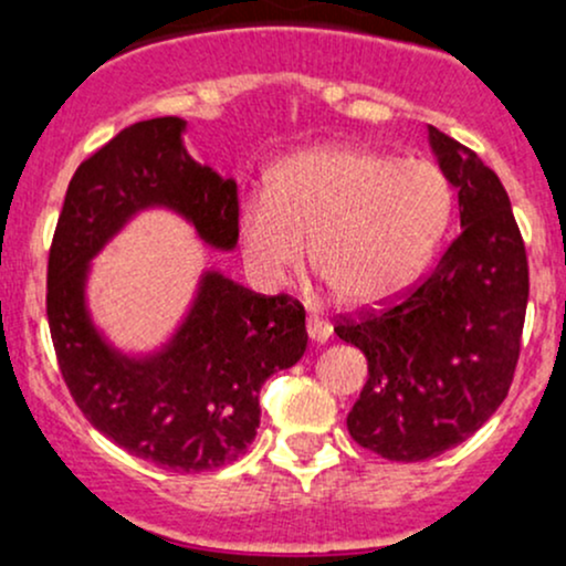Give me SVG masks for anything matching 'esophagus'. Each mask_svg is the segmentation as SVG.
<instances>
[{
  "instance_id": "obj_1",
  "label": "esophagus",
  "mask_w": 566,
  "mask_h": 566,
  "mask_svg": "<svg viewBox=\"0 0 566 566\" xmlns=\"http://www.w3.org/2000/svg\"><path fill=\"white\" fill-rule=\"evenodd\" d=\"M306 331H308V338L314 340V344H325L327 338H331V325H327L325 319H319L316 314H308L306 319Z\"/></svg>"
}]
</instances>
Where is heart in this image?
<instances>
[{"label":"heart","mask_w":566,"mask_h":566,"mask_svg":"<svg viewBox=\"0 0 566 566\" xmlns=\"http://www.w3.org/2000/svg\"><path fill=\"white\" fill-rule=\"evenodd\" d=\"M454 188L430 160L319 145L279 160L235 233L247 271L279 287L306 260L344 306H376L424 271L449 231Z\"/></svg>","instance_id":"obj_1"}]
</instances>
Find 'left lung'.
<instances>
[{
	"mask_svg": "<svg viewBox=\"0 0 566 566\" xmlns=\"http://www.w3.org/2000/svg\"><path fill=\"white\" fill-rule=\"evenodd\" d=\"M430 145L457 188L462 233L400 301L335 322L368 357L346 427L392 462L432 459L486 424L511 389L530 301L524 239L500 177L432 126Z\"/></svg>",
	"mask_w": 566,
	"mask_h": 566,
	"instance_id": "left-lung-1",
	"label": "left lung"
}]
</instances>
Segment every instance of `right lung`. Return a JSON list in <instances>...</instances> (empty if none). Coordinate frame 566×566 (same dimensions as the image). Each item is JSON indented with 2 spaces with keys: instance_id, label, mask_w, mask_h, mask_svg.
Wrapping results in <instances>:
<instances>
[{
  "instance_id": "add662e5",
  "label": "right lung",
  "mask_w": 566,
  "mask_h": 566,
  "mask_svg": "<svg viewBox=\"0 0 566 566\" xmlns=\"http://www.w3.org/2000/svg\"><path fill=\"white\" fill-rule=\"evenodd\" d=\"M182 117L123 128L74 171L48 258V325L61 376L85 419L128 454L203 473L231 464L260 427V387L308 344L290 295H260L203 271L196 301L164 349L128 357L85 306L91 260L142 209L182 214L214 250H233L239 190L182 145Z\"/></svg>"
}]
</instances>
